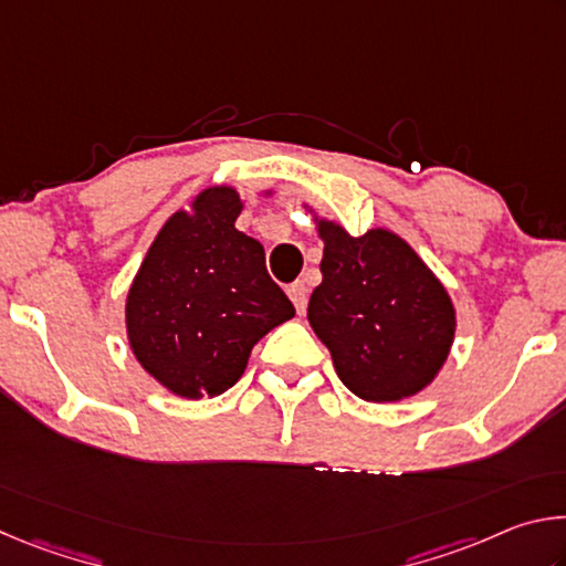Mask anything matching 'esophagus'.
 <instances>
[{
    "label": "esophagus",
    "instance_id": "esophagus-1",
    "mask_svg": "<svg viewBox=\"0 0 566 566\" xmlns=\"http://www.w3.org/2000/svg\"><path fill=\"white\" fill-rule=\"evenodd\" d=\"M286 294H290V300L294 302V310H296V314H302L306 312V286H304V282H294L290 290H286Z\"/></svg>",
    "mask_w": 566,
    "mask_h": 566
}]
</instances>
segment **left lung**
Wrapping results in <instances>:
<instances>
[{"mask_svg":"<svg viewBox=\"0 0 566 566\" xmlns=\"http://www.w3.org/2000/svg\"><path fill=\"white\" fill-rule=\"evenodd\" d=\"M322 284L306 319L344 387L364 401H399L432 385L457 329L454 304L421 256L389 229L352 237L314 217Z\"/></svg>","mask_w":566,"mask_h":566,"instance_id":"1","label":"left lung"}]
</instances>
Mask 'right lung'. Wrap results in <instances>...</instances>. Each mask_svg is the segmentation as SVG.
Returning a JSON list of instances; mask_svg holds the SVG:
<instances>
[{
    "mask_svg": "<svg viewBox=\"0 0 566 566\" xmlns=\"http://www.w3.org/2000/svg\"><path fill=\"white\" fill-rule=\"evenodd\" d=\"M244 202L232 187L199 191L171 214L129 286L134 357L171 395L217 397L244 375L266 332L294 317L272 282L264 247L234 227Z\"/></svg>",
    "mask_w": 566,
    "mask_h": 566,
    "instance_id": "1",
    "label": "right lung"
}]
</instances>
